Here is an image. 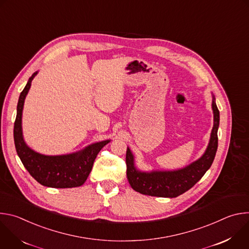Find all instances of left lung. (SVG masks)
Instances as JSON below:
<instances>
[{
	"mask_svg": "<svg viewBox=\"0 0 249 249\" xmlns=\"http://www.w3.org/2000/svg\"><path fill=\"white\" fill-rule=\"evenodd\" d=\"M212 109L214 113L209 145L204 155L189 165L177 170L141 171L136 168L134 156L129 148L126 153L127 178L131 187L144 195L174 198L192 188L214 161L218 149V128L220 124V111L217 107L215 96L213 95Z\"/></svg>",
	"mask_w": 249,
	"mask_h": 249,
	"instance_id": "obj_1",
	"label": "left lung"
}]
</instances>
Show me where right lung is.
I'll return each mask as SVG.
<instances>
[{"label":"right lung","instance_id":"right-lung-1","mask_svg":"<svg viewBox=\"0 0 249 249\" xmlns=\"http://www.w3.org/2000/svg\"><path fill=\"white\" fill-rule=\"evenodd\" d=\"M37 73H33L29 78L18 98L17 118L14 126L17 153L29 174L41 185L52 188L79 187L86 182L97 154L109 143L110 140L97 142L80 152L61 156H45L31 150L23 140L21 116L25 96L30 89L32 80Z\"/></svg>","mask_w":249,"mask_h":249}]
</instances>
